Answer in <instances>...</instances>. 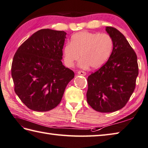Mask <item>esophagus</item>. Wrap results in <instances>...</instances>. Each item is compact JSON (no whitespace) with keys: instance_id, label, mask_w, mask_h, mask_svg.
I'll use <instances>...</instances> for the list:
<instances>
[{"instance_id":"obj_1","label":"esophagus","mask_w":148,"mask_h":148,"mask_svg":"<svg viewBox=\"0 0 148 148\" xmlns=\"http://www.w3.org/2000/svg\"><path fill=\"white\" fill-rule=\"evenodd\" d=\"M77 74H79V75H82V76H85L86 75V72L82 71H79L77 72Z\"/></svg>"}]
</instances>
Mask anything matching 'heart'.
<instances>
[{"mask_svg": "<svg viewBox=\"0 0 148 148\" xmlns=\"http://www.w3.org/2000/svg\"><path fill=\"white\" fill-rule=\"evenodd\" d=\"M113 47L114 42L108 34L79 32L73 34L70 43L63 47V61L66 66L71 67L79 59L80 54V66L97 69L108 60Z\"/></svg>", "mask_w": 148, "mask_h": 148, "instance_id": "1", "label": "heart"}]
</instances>
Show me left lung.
I'll list each match as a JSON object with an SVG mask.
<instances>
[{
  "label": "left lung",
  "mask_w": 148,
  "mask_h": 148,
  "mask_svg": "<svg viewBox=\"0 0 148 148\" xmlns=\"http://www.w3.org/2000/svg\"><path fill=\"white\" fill-rule=\"evenodd\" d=\"M106 31L114 42L108 60L88 77L86 99L95 110H119L126 105L134 92L138 74L137 56L126 38L113 27Z\"/></svg>",
  "instance_id": "obj_1"
}]
</instances>
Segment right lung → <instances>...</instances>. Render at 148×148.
Returning <instances> with one entry per match:
<instances>
[{
  "mask_svg": "<svg viewBox=\"0 0 148 148\" xmlns=\"http://www.w3.org/2000/svg\"><path fill=\"white\" fill-rule=\"evenodd\" d=\"M65 31L43 29L14 54L11 76L14 92L32 110L47 112L59 105L74 72L62 64Z\"/></svg>",
  "mask_w": 148,
  "mask_h": 148,
  "instance_id": "obj_1",
  "label": "right lung"
}]
</instances>
